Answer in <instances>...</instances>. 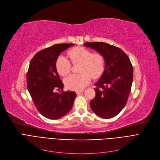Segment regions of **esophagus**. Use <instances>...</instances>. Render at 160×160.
<instances>
[{
  "label": "esophagus",
  "mask_w": 160,
  "mask_h": 160,
  "mask_svg": "<svg viewBox=\"0 0 160 160\" xmlns=\"http://www.w3.org/2000/svg\"><path fill=\"white\" fill-rule=\"evenodd\" d=\"M82 92H83V90H80V91H76V93H77V95H80V93H82Z\"/></svg>",
  "instance_id": "34e87169"
}]
</instances>
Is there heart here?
Masks as SVG:
<instances>
[{"label": "heart", "instance_id": "heart-1", "mask_svg": "<svg viewBox=\"0 0 160 160\" xmlns=\"http://www.w3.org/2000/svg\"><path fill=\"white\" fill-rule=\"evenodd\" d=\"M68 56L73 64H80V74H71L65 79V86L71 90L80 91L85 88L90 82L91 77L97 79L105 69L106 58L100 52H93L83 47H74L68 51ZM72 65L65 56H60L56 62L59 74L65 77L70 73Z\"/></svg>", "mask_w": 160, "mask_h": 160}]
</instances>
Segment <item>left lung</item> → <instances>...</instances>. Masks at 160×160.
<instances>
[{
	"instance_id": "left-lung-1",
	"label": "left lung",
	"mask_w": 160,
	"mask_h": 160,
	"mask_svg": "<svg viewBox=\"0 0 160 160\" xmlns=\"http://www.w3.org/2000/svg\"><path fill=\"white\" fill-rule=\"evenodd\" d=\"M102 53L105 69L95 86V97L90 101L93 112L103 119L116 116L127 104L133 82V67L128 56L117 47L103 42L84 43Z\"/></svg>"
}]
</instances>
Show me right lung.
Returning <instances> with one entry per match:
<instances>
[{"label": "right lung", "mask_w": 160, "mask_h": 160, "mask_svg": "<svg viewBox=\"0 0 160 160\" xmlns=\"http://www.w3.org/2000/svg\"><path fill=\"white\" fill-rule=\"evenodd\" d=\"M72 43L56 44L41 50L32 59L27 74V88L39 112L50 119H59L73 106L74 91H63V83L56 70L57 59ZM56 89L62 91L60 94Z\"/></svg>", "instance_id": "add662e5"}]
</instances>
